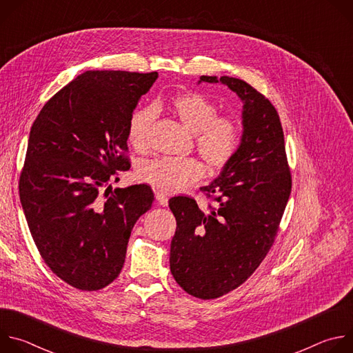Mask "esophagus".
I'll return each instance as SVG.
<instances>
[{
  "instance_id": "obj_1",
  "label": "esophagus",
  "mask_w": 353,
  "mask_h": 353,
  "mask_svg": "<svg viewBox=\"0 0 353 353\" xmlns=\"http://www.w3.org/2000/svg\"><path fill=\"white\" fill-rule=\"evenodd\" d=\"M155 196H157V201H158L159 205L166 207V205L169 204V198H168L166 194H163V192H161V191H157V192H155Z\"/></svg>"
}]
</instances>
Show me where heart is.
Listing matches in <instances>:
<instances>
[{"label": "heart", "mask_w": 353, "mask_h": 353, "mask_svg": "<svg viewBox=\"0 0 353 353\" xmlns=\"http://www.w3.org/2000/svg\"><path fill=\"white\" fill-rule=\"evenodd\" d=\"M176 119L194 134V146L212 173L226 169L241 146V127L233 117L219 116L218 106L199 92H184L169 100ZM155 119L150 108L137 109L128 121V142L137 150L149 145V130ZM204 166L194 158H161L146 162L141 170L142 181L163 192H176L204 177Z\"/></svg>", "instance_id": "heart-1"}]
</instances>
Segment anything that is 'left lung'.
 Instances as JSON below:
<instances>
[{
	"label": "left lung",
	"mask_w": 353,
	"mask_h": 353,
	"mask_svg": "<svg viewBox=\"0 0 353 353\" xmlns=\"http://www.w3.org/2000/svg\"><path fill=\"white\" fill-rule=\"evenodd\" d=\"M222 82L243 100L241 146L210 185L212 203L177 195L169 201L177 228L170 244V271L191 296L216 299L244 283L260 267L279 230L292 190L279 114L263 93L232 77ZM199 81V82H201Z\"/></svg>",
	"instance_id": "8db88e82"
}]
</instances>
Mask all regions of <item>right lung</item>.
<instances>
[{
    "instance_id": "1",
    "label": "right lung",
    "mask_w": 353,
    "mask_h": 353,
    "mask_svg": "<svg viewBox=\"0 0 353 353\" xmlns=\"http://www.w3.org/2000/svg\"><path fill=\"white\" fill-rule=\"evenodd\" d=\"M158 72L86 71L37 114L19 177L21 204L39 253L60 279L99 290L121 272L131 230L154 191H110L131 166L128 121Z\"/></svg>"
}]
</instances>
